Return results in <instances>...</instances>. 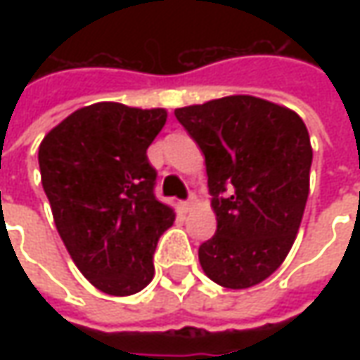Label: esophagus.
Segmentation results:
<instances>
[{"label": "esophagus", "instance_id": "obj_1", "mask_svg": "<svg viewBox=\"0 0 360 360\" xmlns=\"http://www.w3.org/2000/svg\"><path fill=\"white\" fill-rule=\"evenodd\" d=\"M192 204H194V196H190L188 200L180 202V206H182V210H190V206H192Z\"/></svg>", "mask_w": 360, "mask_h": 360}]
</instances>
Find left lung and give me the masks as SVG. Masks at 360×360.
Masks as SVG:
<instances>
[{
	"instance_id": "1",
	"label": "left lung",
	"mask_w": 360,
	"mask_h": 360,
	"mask_svg": "<svg viewBox=\"0 0 360 360\" xmlns=\"http://www.w3.org/2000/svg\"><path fill=\"white\" fill-rule=\"evenodd\" d=\"M206 162L216 234L198 248L208 278L248 288L283 264L309 198L311 138L288 108L229 96L178 108Z\"/></svg>"
}]
</instances>
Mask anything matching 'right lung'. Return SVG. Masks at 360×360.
Listing matches in <instances>:
<instances>
[{
  "instance_id": "add662e5",
  "label": "right lung",
  "mask_w": 360,
  "mask_h": 360,
  "mask_svg": "<svg viewBox=\"0 0 360 360\" xmlns=\"http://www.w3.org/2000/svg\"><path fill=\"white\" fill-rule=\"evenodd\" d=\"M166 110L100 102L76 110L39 146V172L56 229L82 274L105 295L140 292L154 276L158 238L174 210L154 194L146 150Z\"/></svg>"
}]
</instances>
